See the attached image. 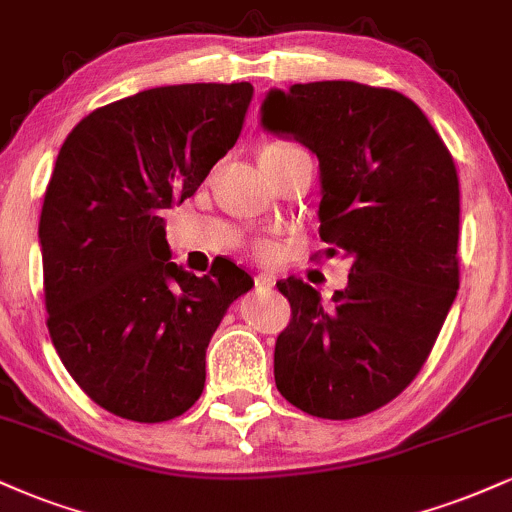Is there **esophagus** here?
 I'll return each instance as SVG.
<instances>
[{
  "mask_svg": "<svg viewBox=\"0 0 512 512\" xmlns=\"http://www.w3.org/2000/svg\"><path fill=\"white\" fill-rule=\"evenodd\" d=\"M255 283H257V286H260V288H274V279H272V276H267V274H257L255 276Z\"/></svg>",
  "mask_w": 512,
  "mask_h": 512,
  "instance_id": "1",
  "label": "esophagus"
}]
</instances>
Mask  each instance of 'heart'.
Instances as JSON below:
<instances>
[{
  "label": "heart",
  "mask_w": 512,
  "mask_h": 512,
  "mask_svg": "<svg viewBox=\"0 0 512 512\" xmlns=\"http://www.w3.org/2000/svg\"><path fill=\"white\" fill-rule=\"evenodd\" d=\"M291 150H300V147L286 145V143L269 145L267 150L262 152V155H279V152H291ZM255 255H257V257H272V255H274V245L267 243V240H260V243H255Z\"/></svg>",
  "instance_id": "heart-1"
}]
</instances>
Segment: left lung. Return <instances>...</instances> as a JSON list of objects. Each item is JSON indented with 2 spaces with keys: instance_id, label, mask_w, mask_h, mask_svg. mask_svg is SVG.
<instances>
[{
  "instance_id": "obj_1",
  "label": "left lung",
  "mask_w": 512,
  "mask_h": 512,
  "mask_svg": "<svg viewBox=\"0 0 512 512\" xmlns=\"http://www.w3.org/2000/svg\"><path fill=\"white\" fill-rule=\"evenodd\" d=\"M260 123L319 159V238L353 262L329 303L293 276L276 283L293 310L276 389L307 415L353 420L417 377L458 293L453 157L415 102L353 80L272 88Z\"/></svg>"
}]
</instances>
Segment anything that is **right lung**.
Masks as SVG:
<instances>
[{
	"label": "right lung",
	"instance_id": "add662e5",
	"mask_svg": "<svg viewBox=\"0 0 512 512\" xmlns=\"http://www.w3.org/2000/svg\"><path fill=\"white\" fill-rule=\"evenodd\" d=\"M250 100V83L150 88L59 150L38 231L47 329L80 389L126 420H174L200 398L209 341L255 286L226 257L205 276L171 262L164 221L236 145Z\"/></svg>",
	"mask_w": 512,
	"mask_h": 512
}]
</instances>
